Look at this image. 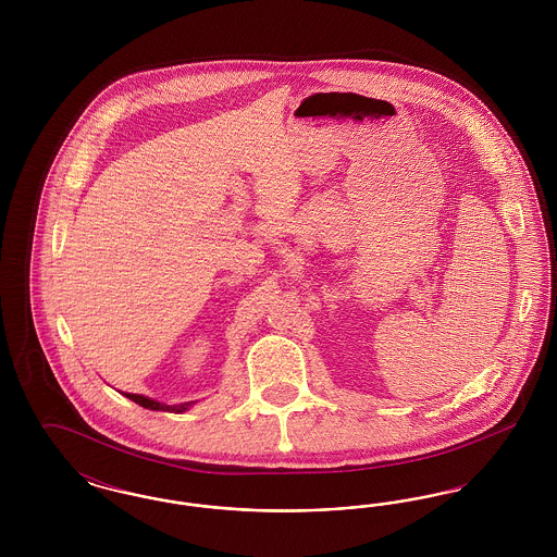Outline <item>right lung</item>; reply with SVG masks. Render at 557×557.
I'll list each match as a JSON object with an SVG mask.
<instances>
[{"label":"right lung","instance_id":"add662e5","mask_svg":"<svg viewBox=\"0 0 557 557\" xmlns=\"http://www.w3.org/2000/svg\"><path fill=\"white\" fill-rule=\"evenodd\" d=\"M125 397L132 398L133 403L141 405L144 409H152V411H169V413H184L186 409L191 407V403H182V405H164L159 403L154 398L144 397V395H132V393H125Z\"/></svg>","mask_w":557,"mask_h":557}]
</instances>
